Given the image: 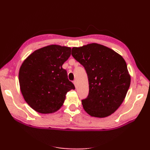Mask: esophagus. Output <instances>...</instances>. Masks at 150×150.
I'll return each mask as SVG.
<instances>
[{
  "instance_id": "obj_1",
  "label": "esophagus",
  "mask_w": 150,
  "mask_h": 150,
  "mask_svg": "<svg viewBox=\"0 0 150 150\" xmlns=\"http://www.w3.org/2000/svg\"><path fill=\"white\" fill-rule=\"evenodd\" d=\"M73 83H74L75 87H77V81H76V80L73 81Z\"/></svg>"
}]
</instances>
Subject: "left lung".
Instances as JSON below:
<instances>
[{"label": "left lung", "mask_w": 150, "mask_h": 150, "mask_svg": "<svg viewBox=\"0 0 150 150\" xmlns=\"http://www.w3.org/2000/svg\"><path fill=\"white\" fill-rule=\"evenodd\" d=\"M71 55L84 67L88 76V95L81 100L85 110L98 118L115 112L130 85L125 60L114 50L95 43L73 47Z\"/></svg>", "instance_id": "1"}]
</instances>
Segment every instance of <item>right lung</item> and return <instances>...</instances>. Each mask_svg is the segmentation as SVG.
<instances>
[{"mask_svg": "<svg viewBox=\"0 0 150 150\" xmlns=\"http://www.w3.org/2000/svg\"><path fill=\"white\" fill-rule=\"evenodd\" d=\"M71 50L69 47L48 45L35 50L20 67V90L26 102L38 112L59 110L67 93L75 88L62 67L70 57Z\"/></svg>", "mask_w": 150, "mask_h": 150, "instance_id": "1", "label": "right lung"}]
</instances>
